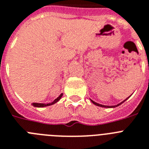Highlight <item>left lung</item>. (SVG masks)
I'll list each match as a JSON object with an SVG mask.
<instances>
[{"mask_svg":"<svg viewBox=\"0 0 149 149\" xmlns=\"http://www.w3.org/2000/svg\"><path fill=\"white\" fill-rule=\"evenodd\" d=\"M130 96H131V95H130ZM129 97H127L126 100H124L123 101L121 102V103H120V104H118L117 105H115V106H106V105H102V104H97V103H96V102H94V100H91V99H90V100H91V101L92 103H93V104H94V105L98 106V107H104V108H114V107H118V106H120V104H123V103H124V102L126 101V100H127Z\"/></svg>","mask_w":149,"mask_h":149,"instance_id":"1","label":"left lung"}]
</instances>
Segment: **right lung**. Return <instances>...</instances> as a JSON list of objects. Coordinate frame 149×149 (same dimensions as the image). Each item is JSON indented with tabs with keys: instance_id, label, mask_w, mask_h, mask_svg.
Returning <instances> with one entry per match:
<instances>
[{
	"instance_id": "obj_1",
	"label": "right lung",
	"mask_w": 149,
	"mask_h": 149,
	"mask_svg": "<svg viewBox=\"0 0 149 149\" xmlns=\"http://www.w3.org/2000/svg\"><path fill=\"white\" fill-rule=\"evenodd\" d=\"M62 96H63V94H61L57 98H56V99L55 100H54L53 102L49 103V104H39V103H33L32 105H33V107H48V106L53 105V104H56L58 101H59L60 99H61Z\"/></svg>"
}]
</instances>
